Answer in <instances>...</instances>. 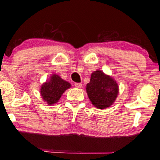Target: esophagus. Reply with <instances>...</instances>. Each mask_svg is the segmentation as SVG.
<instances>
[{
    "label": "esophagus",
    "mask_w": 160,
    "mask_h": 160,
    "mask_svg": "<svg viewBox=\"0 0 160 160\" xmlns=\"http://www.w3.org/2000/svg\"><path fill=\"white\" fill-rule=\"evenodd\" d=\"M75 88H80L81 87H82V84L81 83H78V82H75Z\"/></svg>",
    "instance_id": "esophagus-1"
}]
</instances>
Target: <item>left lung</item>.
I'll list each match as a JSON object with an SVG mask.
<instances>
[{
    "label": "left lung",
    "instance_id": "left-lung-1",
    "mask_svg": "<svg viewBox=\"0 0 160 160\" xmlns=\"http://www.w3.org/2000/svg\"><path fill=\"white\" fill-rule=\"evenodd\" d=\"M118 86L113 78L97 70L91 75L86 91L89 99L97 109H106L115 102L118 94Z\"/></svg>",
    "mask_w": 160,
    "mask_h": 160
}]
</instances>
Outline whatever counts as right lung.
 Instances as JSON below:
<instances>
[{"label": "right lung", "instance_id": "1", "mask_svg": "<svg viewBox=\"0 0 160 160\" xmlns=\"http://www.w3.org/2000/svg\"><path fill=\"white\" fill-rule=\"evenodd\" d=\"M70 87L71 85L69 82L58 75L53 74L50 77V80L42 84L40 94L48 105H53L60 99L64 92Z\"/></svg>", "mask_w": 160, "mask_h": 160}]
</instances>
